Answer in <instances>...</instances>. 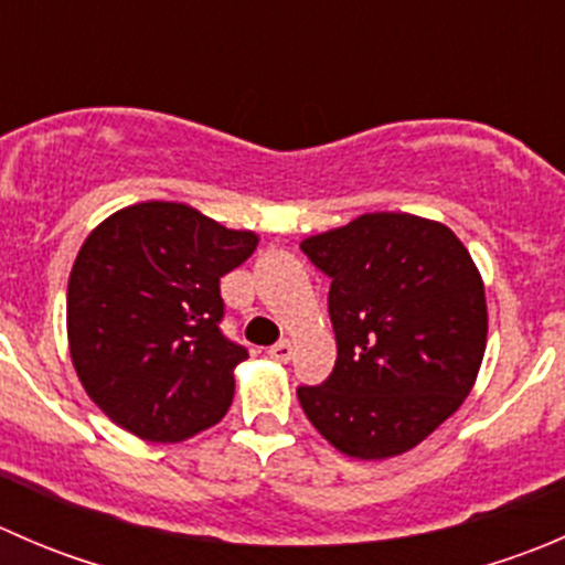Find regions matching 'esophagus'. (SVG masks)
<instances>
[{
    "instance_id": "esophagus-1",
    "label": "esophagus",
    "mask_w": 565,
    "mask_h": 565,
    "mask_svg": "<svg viewBox=\"0 0 565 565\" xmlns=\"http://www.w3.org/2000/svg\"><path fill=\"white\" fill-rule=\"evenodd\" d=\"M267 355H270L273 361L289 363L292 361V344H289V341H278V344H273L270 350H267Z\"/></svg>"
}]
</instances>
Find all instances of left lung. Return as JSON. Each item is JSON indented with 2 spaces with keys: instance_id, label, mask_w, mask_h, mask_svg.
<instances>
[{
  "instance_id": "obj_1",
  "label": "left lung",
  "mask_w": 565,
  "mask_h": 565,
  "mask_svg": "<svg viewBox=\"0 0 565 565\" xmlns=\"http://www.w3.org/2000/svg\"><path fill=\"white\" fill-rule=\"evenodd\" d=\"M330 278L333 372L300 385L306 418L341 454L409 451L459 409L487 350V298L448 226L369 213L300 243Z\"/></svg>"
}]
</instances>
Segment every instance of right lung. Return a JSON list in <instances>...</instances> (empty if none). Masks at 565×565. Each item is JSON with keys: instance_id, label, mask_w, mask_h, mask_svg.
Here are the masks:
<instances>
[{"instance_id": "1", "label": "right lung", "mask_w": 565, "mask_h": 565, "mask_svg": "<svg viewBox=\"0 0 565 565\" xmlns=\"http://www.w3.org/2000/svg\"><path fill=\"white\" fill-rule=\"evenodd\" d=\"M254 248L250 232L174 202L119 210L84 241L67 339L84 391L114 424L177 443L224 418L248 350L221 330V278Z\"/></svg>"}]
</instances>
